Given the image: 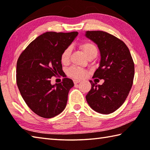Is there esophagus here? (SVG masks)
I'll return each instance as SVG.
<instances>
[{"instance_id":"obj_1","label":"esophagus","mask_w":150,"mask_h":150,"mask_svg":"<svg viewBox=\"0 0 150 150\" xmlns=\"http://www.w3.org/2000/svg\"><path fill=\"white\" fill-rule=\"evenodd\" d=\"M81 82L80 80H74V84H77V83H80Z\"/></svg>"}]
</instances>
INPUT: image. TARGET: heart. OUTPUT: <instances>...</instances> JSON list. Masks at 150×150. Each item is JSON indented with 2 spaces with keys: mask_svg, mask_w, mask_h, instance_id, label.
Listing matches in <instances>:
<instances>
[{
  "mask_svg": "<svg viewBox=\"0 0 150 150\" xmlns=\"http://www.w3.org/2000/svg\"><path fill=\"white\" fill-rule=\"evenodd\" d=\"M80 48L82 49L83 53L87 58L91 56H97L98 54V48L96 45L91 42L83 43L80 45ZM71 52H72L71 47H68L62 51L61 56H60V60L63 64H66L69 61ZM68 74L70 76L76 79H81V78L86 77L88 75V71L78 67H72L68 70Z\"/></svg>",
  "mask_w": 150,
  "mask_h": 150,
  "instance_id": "obj_1",
  "label": "heart"
}]
</instances>
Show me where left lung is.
Returning a JSON list of instances; mask_svg holds the SVG:
<instances>
[{
    "instance_id": "8db88e82",
    "label": "left lung",
    "mask_w": 150,
    "mask_h": 150,
    "mask_svg": "<svg viewBox=\"0 0 150 150\" xmlns=\"http://www.w3.org/2000/svg\"><path fill=\"white\" fill-rule=\"evenodd\" d=\"M85 36L94 42L100 52L99 67L93 78L104 80L102 85L90 80L91 88L86 98L94 111L110 114L124 103L132 88L134 64L122 41L103 31H87Z\"/></svg>"
}]
</instances>
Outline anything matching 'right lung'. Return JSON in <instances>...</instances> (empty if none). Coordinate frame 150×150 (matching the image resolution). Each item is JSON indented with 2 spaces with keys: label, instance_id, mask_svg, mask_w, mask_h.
I'll list each match as a JSON object with an SVG mask.
<instances>
[{
  "label": "right lung",
  "instance_id": "obj_1",
  "mask_svg": "<svg viewBox=\"0 0 150 150\" xmlns=\"http://www.w3.org/2000/svg\"><path fill=\"white\" fill-rule=\"evenodd\" d=\"M78 33L47 31L26 47L18 58L16 83L21 96L31 111L50 119L62 112L67 106L68 92L74 86L70 78L51 83L53 76L62 75L60 56Z\"/></svg>",
  "mask_w": 150,
  "mask_h": 150
}]
</instances>
